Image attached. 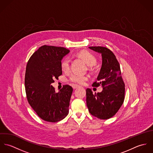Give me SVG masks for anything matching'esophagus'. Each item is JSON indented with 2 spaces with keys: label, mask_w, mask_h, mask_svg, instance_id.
Listing matches in <instances>:
<instances>
[{
  "label": "esophagus",
  "mask_w": 153,
  "mask_h": 153,
  "mask_svg": "<svg viewBox=\"0 0 153 153\" xmlns=\"http://www.w3.org/2000/svg\"><path fill=\"white\" fill-rule=\"evenodd\" d=\"M72 87L73 88V89H76V88L78 87V86L76 85H72Z\"/></svg>",
  "instance_id": "obj_1"
}]
</instances>
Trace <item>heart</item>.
Masks as SVG:
<instances>
[{
    "instance_id": "obj_1",
    "label": "heart",
    "mask_w": 153,
    "mask_h": 153,
    "mask_svg": "<svg viewBox=\"0 0 153 153\" xmlns=\"http://www.w3.org/2000/svg\"><path fill=\"white\" fill-rule=\"evenodd\" d=\"M78 56L82 58L87 65L90 66L95 65L97 63L96 57L91 52L88 51H81L78 53ZM61 68L62 71L68 72L70 68V60L69 58L66 57L63 59L61 62ZM88 79L87 76L78 75V74H72L69 77V81L75 84L82 85L85 84Z\"/></svg>"
}]
</instances>
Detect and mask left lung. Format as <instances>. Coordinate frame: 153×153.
Wrapping results in <instances>:
<instances>
[{"mask_svg": "<svg viewBox=\"0 0 153 153\" xmlns=\"http://www.w3.org/2000/svg\"><path fill=\"white\" fill-rule=\"evenodd\" d=\"M89 49L101 53L102 66L93 87L101 85L103 90L94 94L86 89L87 105L93 116L107 120L112 117L120 108L124 101L125 84L122 78L120 65L114 53L102 46H90Z\"/></svg>", "mask_w": 153, "mask_h": 153, "instance_id": "left-lung-1", "label": "left lung"}]
</instances>
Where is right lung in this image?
I'll return each mask as SVG.
<instances>
[{"label": "right lung", "mask_w": 153, "mask_h": 153, "mask_svg": "<svg viewBox=\"0 0 153 153\" xmlns=\"http://www.w3.org/2000/svg\"><path fill=\"white\" fill-rule=\"evenodd\" d=\"M69 52L63 47L44 45L29 58L26 68L25 85L27 101L44 121L56 123L65 118L73 89L64 85L56 92L51 85L62 75V59Z\"/></svg>", "instance_id": "1"}]
</instances>
